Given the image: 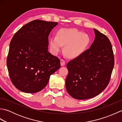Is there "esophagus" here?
Segmentation results:
<instances>
[{
    "label": "esophagus",
    "instance_id": "34e87169",
    "mask_svg": "<svg viewBox=\"0 0 122 122\" xmlns=\"http://www.w3.org/2000/svg\"><path fill=\"white\" fill-rule=\"evenodd\" d=\"M60 63H61V66H64L66 64V62L63 59H61L60 60Z\"/></svg>",
    "mask_w": 122,
    "mask_h": 122
}]
</instances>
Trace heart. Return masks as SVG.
<instances>
[{
	"label": "heart",
	"mask_w": 122,
	"mask_h": 122,
	"mask_svg": "<svg viewBox=\"0 0 122 122\" xmlns=\"http://www.w3.org/2000/svg\"><path fill=\"white\" fill-rule=\"evenodd\" d=\"M87 35L76 29H61L56 33V37L50 40V50L53 54H57L64 46V51L67 56L74 58L81 55L86 50L90 43Z\"/></svg>",
	"instance_id": "heart-1"
}]
</instances>
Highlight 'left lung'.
<instances>
[{
  "mask_svg": "<svg viewBox=\"0 0 122 122\" xmlns=\"http://www.w3.org/2000/svg\"><path fill=\"white\" fill-rule=\"evenodd\" d=\"M95 38L90 49L66 64V86L72 97L85 100L107 87L114 66L112 45L105 35L94 29Z\"/></svg>",
  "mask_w": 122,
  "mask_h": 122,
  "instance_id": "left-lung-1",
  "label": "left lung"
}]
</instances>
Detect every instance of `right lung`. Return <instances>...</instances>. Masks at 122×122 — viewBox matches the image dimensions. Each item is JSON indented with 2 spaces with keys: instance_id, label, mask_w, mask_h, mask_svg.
I'll return each instance as SVG.
<instances>
[{
  "instance_id": "1",
  "label": "right lung",
  "mask_w": 122,
  "mask_h": 122,
  "mask_svg": "<svg viewBox=\"0 0 122 122\" xmlns=\"http://www.w3.org/2000/svg\"><path fill=\"white\" fill-rule=\"evenodd\" d=\"M56 22L35 20L15 33L7 58L10 79L25 93H37L47 85L50 76L60 68V60L49 52L48 37Z\"/></svg>"
}]
</instances>
